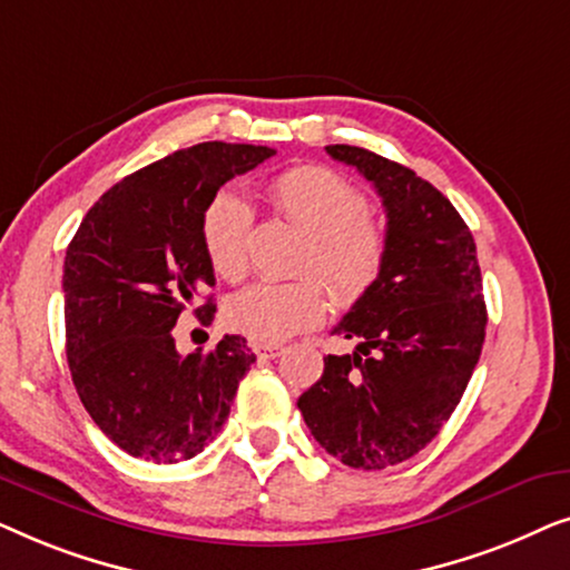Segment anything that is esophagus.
<instances>
[{"label":"esophagus","instance_id":"obj_1","mask_svg":"<svg viewBox=\"0 0 570 570\" xmlns=\"http://www.w3.org/2000/svg\"><path fill=\"white\" fill-rule=\"evenodd\" d=\"M252 350L259 361H272V357H279L285 353V347L275 345V342H252Z\"/></svg>","mask_w":570,"mask_h":570}]
</instances>
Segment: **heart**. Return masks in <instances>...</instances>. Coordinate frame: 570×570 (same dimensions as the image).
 Returning a JSON list of instances; mask_svg holds the SVG:
<instances>
[{
	"mask_svg": "<svg viewBox=\"0 0 570 570\" xmlns=\"http://www.w3.org/2000/svg\"><path fill=\"white\" fill-rule=\"evenodd\" d=\"M269 202L308 236L301 269L318 272L342 303L361 301L386 264V236L371 220V202L345 176L324 166H298L269 184ZM254 215L244 197L220 191L202 215V246L213 269L238 283L248 269ZM332 295L324 279L256 283L225 303V324L256 342H283L324 322Z\"/></svg>",
	"mask_w": 570,
	"mask_h": 570,
	"instance_id": "obj_1",
	"label": "heart"
}]
</instances>
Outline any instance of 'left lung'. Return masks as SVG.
I'll return each instance as SVG.
<instances>
[{
    "label": "left lung",
    "mask_w": 570,
    "mask_h": 570,
    "mask_svg": "<svg viewBox=\"0 0 570 570\" xmlns=\"http://www.w3.org/2000/svg\"><path fill=\"white\" fill-rule=\"evenodd\" d=\"M386 209V264L334 334L361 340L326 355L298 410L326 454L386 470L431 443L456 410L485 342L478 246L454 205L415 170L353 145H330Z\"/></svg>",
    "instance_id": "1"
}]
</instances>
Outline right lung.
<instances>
[{
  "label": "right lung",
  "instance_id": "obj_1",
  "mask_svg": "<svg viewBox=\"0 0 570 570\" xmlns=\"http://www.w3.org/2000/svg\"><path fill=\"white\" fill-rule=\"evenodd\" d=\"M262 145L202 142L150 163L88 209L65 259L67 361L92 423L131 456L176 464L220 433L256 355L225 334L209 353L181 355L174 326L202 324L215 285L202 215L217 189L272 158Z\"/></svg>",
  "mask_w": 570,
  "mask_h": 570
}]
</instances>
